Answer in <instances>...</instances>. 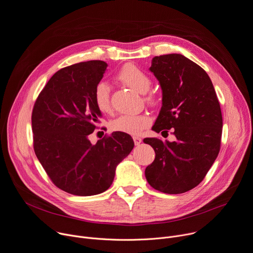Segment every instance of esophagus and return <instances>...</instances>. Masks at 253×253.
Listing matches in <instances>:
<instances>
[{
  "label": "esophagus",
  "instance_id": "esophagus-1",
  "mask_svg": "<svg viewBox=\"0 0 253 253\" xmlns=\"http://www.w3.org/2000/svg\"><path fill=\"white\" fill-rule=\"evenodd\" d=\"M133 142H134L135 146H139L142 143V139L139 137H133Z\"/></svg>",
  "mask_w": 253,
  "mask_h": 253
}]
</instances>
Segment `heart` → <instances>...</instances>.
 Wrapping results in <instances>:
<instances>
[{"label":"heart","mask_w":253,"mask_h":253,"mask_svg":"<svg viewBox=\"0 0 253 253\" xmlns=\"http://www.w3.org/2000/svg\"><path fill=\"white\" fill-rule=\"evenodd\" d=\"M118 79L141 94H145L151 87L152 81L150 77L137 66L127 64L124 66L118 73ZM149 101H154V97L149 96ZM94 104L102 113H108L111 111L110 105V89L104 82H99L94 88L93 92ZM150 125V119L147 115H121L118 119L111 122V129L128 134H138L144 128Z\"/></svg>","instance_id":"b5f03b06"}]
</instances>
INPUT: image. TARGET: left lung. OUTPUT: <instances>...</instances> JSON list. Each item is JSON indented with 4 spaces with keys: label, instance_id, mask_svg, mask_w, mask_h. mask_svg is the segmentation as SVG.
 <instances>
[{
    "label": "left lung",
    "instance_id": "1",
    "mask_svg": "<svg viewBox=\"0 0 253 253\" xmlns=\"http://www.w3.org/2000/svg\"><path fill=\"white\" fill-rule=\"evenodd\" d=\"M149 70L162 90V107L152 129L174 128L176 140L144 139L156 154L145 175L155 189L183 193L201 183L218 156L223 127L220 103L206 71L182 54L155 56Z\"/></svg>",
    "mask_w": 253,
    "mask_h": 253
}]
</instances>
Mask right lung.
<instances>
[{
  "label": "right lung",
  "instance_id": "right-lung-1",
  "mask_svg": "<svg viewBox=\"0 0 253 253\" xmlns=\"http://www.w3.org/2000/svg\"><path fill=\"white\" fill-rule=\"evenodd\" d=\"M106 68L103 61H89L61 69L33 107L36 157L54 185L74 196H94L108 189L116 166L134 146L129 134L120 131L95 145L88 138L102 118L93 92Z\"/></svg>",
  "mask_w": 253,
  "mask_h": 253
}]
</instances>
